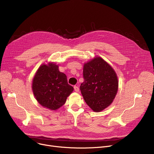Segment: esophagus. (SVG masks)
I'll return each instance as SVG.
<instances>
[{"label":"esophagus","mask_w":154,"mask_h":154,"mask_svg":"<svg viewBox=\"0 0 154 154\" xmlns=\"http://www.w3.org/2000/svg\"><path fill=\"white\" fill-rule=\"evenodd\" d=\"M74 88V90H75V91L76 92H79V87L75 85Z\"/></svg>","instance_id":"1"}]
</instances>
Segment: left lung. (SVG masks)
<instances>
[{
  "label": "left lung",
  "instance_id": "8db88e82",
  "mask_svg": "<svg viewBox=\"0 0 154 154\" xmlns=\"http://www.w3.org/2000/svg\"><path fill=\"white\" fill-rule=\"evenodd\" d=\"M84 82L80 89L86 103L95 112L107 107L114 99L118 90L115 71L100 57L84 64Z\"/></svg>",
  "mask_w": 154,
  "mask_h": 154
}]
</instances>
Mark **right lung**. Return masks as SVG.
<instances>
[{"instance_id": "right-lung-1", "label": "right lung", "mask_w": 154, "mask_h": 154, "mask_svg": "<svg viewBox=\"0 0 154 154\" xmlns=\"http://www.w3.org/2000/svg\"><path fill=\"white\" fill-rule=\"evenodd\" d=\"M32 90L37 102L43 107L56 110L66 102L74 88L67 82L66 75L53 63L39 67L32 82Z\"/></svg>"}]
</instances>
